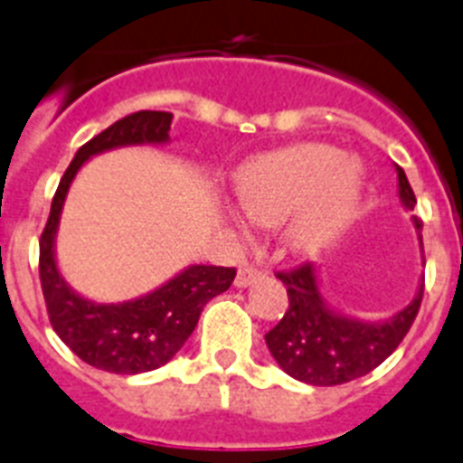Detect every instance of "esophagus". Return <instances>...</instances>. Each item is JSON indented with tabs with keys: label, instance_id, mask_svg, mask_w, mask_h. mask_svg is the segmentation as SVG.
Masks as SVG:
<instances>
[{
	"label": "esophagus",
	"instance_id": "34e87169",
	"mask_svg": "<svg viewBox=\"0 0 463 463\" xmlns=\"http://www.w3.org/2000/svg\"><path fill=\"white\" fill-rule=\"evenodd\" d=\"M260 276H262V271H260L258 267H252V264H243V267L239 269V274H236V286L239 288L250 286L252 280L260 279Z\"/></svg>",
	"mask_w": 463,
	"mask_h": 463
}]
</instances>
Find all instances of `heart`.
<instances>
[{"instance_id":"1","label":"heart","mask_w":463,"mask_h":463,"mask_svg":"<svg viewBox=\"0 0 463 463\" xmlns=\"http://www.w3.org/2000/svg\"><path fill=\"white\" fill-rule=\"evenodd\" d=\"M361 192V165L337 147L304 142L264 154L239 173V203L252 222L279 224L295 213L290 241L318 248L337 232Z\"/></svg>"}]
</instances>
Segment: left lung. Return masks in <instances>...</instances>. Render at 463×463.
<instances>
[{"label": "left lung", "instance_id": "8db88e82", "mask_svg": "<svg viewBox=\"0 0 463 463\" xmlns=\"http://www.w3.org/2000/svg\"><path fill=\"white\" fill-rule=\"evenodd\" d=\"M398 187L402 203L414 208L417 196L402 168H398ZM414 224L417 229L424 227L420 217H414ZM276 276L288 288V309L264 339L276 363L290 377L311 386L346 384L373 373L410 333L424 298L421 283L420 295L408 309H402L391 321L373 326L327 309L316 288V269L311 262L276 271Z\"/></svg>", "mask_w": 463, "mask_h": 463}]
</instances>
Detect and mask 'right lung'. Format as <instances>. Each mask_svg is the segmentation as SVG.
I'll return each mask as SVG.
<instances>
[{
	"mask_svg": "<svg viewBox=\"0 0 463 463\" xmlns=\"http://www.w3.org/2000/svg\"><path fill=\"white\" fill-rule=\"evenodd\" d=\"M171 121V112L142 109L118 118L81 145L55 189L39 239V280L51 326L81 361L105 373L140 374L165 365L194 333L205 304L234 283V267L199 264L136 302L96 304L70 290L55 269V227L67 189L81 164L93 154L121 145L165 142Z\"/></svg>",
	"mask_w": 463,
	"mask_h": 463,
	"instance_id": "obj_1",
	"label": "right lung"
}]
</instances>
